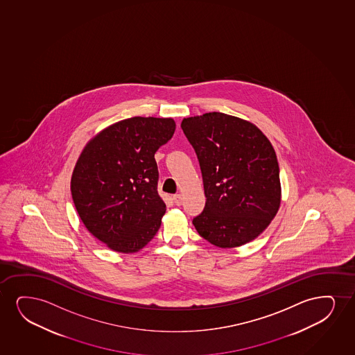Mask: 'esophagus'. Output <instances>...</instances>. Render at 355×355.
Listing matches in <instances>:
<instances>
[{
	"mask_svg": "<svg viewBox=\"0 0 355 355\" xmlns=\"http://www.w3.org/2000/svg\"><path fill=\"white\" fill-rule=\"evenodd\" d=\"M173 199H174V202H175L178 207H180V205L182 204V196H181V194H175V196L173 197Z\"/></svg>",
	"mask_w": 355,
	"mask_h": 355,
	"instance_id": "34e87169",
	"label": "esophagus"
}]
</instances>
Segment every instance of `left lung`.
I'll return each instance as SVG.
<instances>
[{
  "instance_id": "obj_1",
  "label": "left lung",
  "mask_w": 355,
  "mask_h": 355,
  "mask_svg": "<svg viewBox=\"0 0 355 355\" xmlns=\"http://www.w3.org/2000/svg\"><path fill=\"white\" fill-rule=\"evenodd\" d=\"M181 128L197 153L205 207L193 218L198 233L220 248L261 235L281 204L276 153L256 125L223 112L184 119Z\"/></svg>"
}]
</instances>
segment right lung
<instances>
[{
    "label": "right lung",
    "instance_id": "obj_1",
    "mask_svg": "<svg viewBox=\"0 0 355 355\" xmlns=\"http://www.w3.org/2000/svg\"><path fill=\"white\" fill-rule=\"evenodd\" d=\"M174 132L171 117H130L101 130L81 151L73 202L86 229L112 251H140L161 227L166 204L155 153Z\"/></svg>",
    "mask_w": 355,
    "mask_h": 355
}]
</instances>
